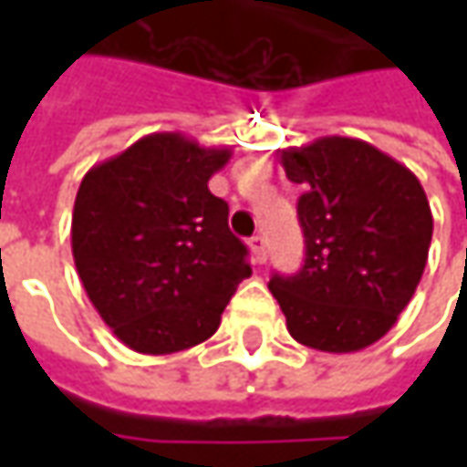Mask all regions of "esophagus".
<instances>
[{"instance_id": "obj_1", "label": "esophagus", "mask_w": 467, "mask_h": 467, "mask_svg": "<svg viewBox=\"0 0 467 467\" xmlns=\"http://www.w3.org/2000/svg\"><path fill=\"white\" fill-rule=\"evenodd\" d=\"M249 246H252V257H254L257 265L267 260V242H265V236H252Z\"/></svg>"}]
</instances>
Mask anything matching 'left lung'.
<instances>
[{
    "label": "left lung",
    "mask_w": 467,
    "mask_h": 467,
    "mask_svg": "<svg viewBox=\"0 0 467 467\" xmlns=\"http://www.w3.org/2000/svg\"><path fill=\"white\" fill-rule=\"evenodd\" d=\"M278 158L304 189L298 223L306 244L296 275L270 278L285 327L309 348H368L392 330L429 260L434 218L421 182L353 137H319Z\"/></svg>",
    "instance_id": "obj_1"
}]
</instances>
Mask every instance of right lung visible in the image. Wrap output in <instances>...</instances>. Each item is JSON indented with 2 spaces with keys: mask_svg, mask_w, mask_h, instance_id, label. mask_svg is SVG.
Wrapping results in <instances>:
<instances>
[{
  "mask_svg": "<svg viewBox=\"0 0 467 467\" xmlns=\"http://www.w3.org/2000/svg\"><path fill=\"white\" fill-rule=\"evenodd\" d=\"M231 148L155 132L82 176L72 257L100 319L148 356L207 340L236 285L252 275L228 228V205L207 182Z\"/></svg>",
  "mask_w": 467,
  "mask_h": 467,
  "instance_id": "obj_1",
  "label": "right lung"
}]
</instances>
